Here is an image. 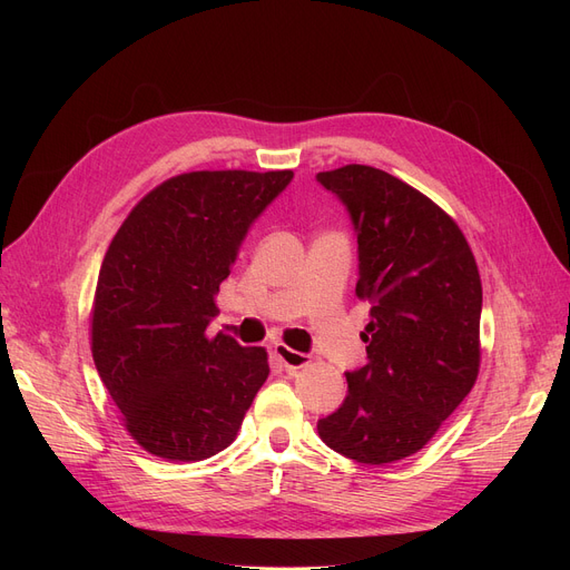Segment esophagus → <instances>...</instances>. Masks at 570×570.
Masks as SVG:
<instances>
[{
	"instance_id": "1",
	"label": "esophagus",
	"mask_w": 570,
	"mask_h": 570,
	"mask_svg": "<svg viewBox=\"0 0 570 570\" xmlns=\"http://www.w3.org/2000/svg\"><path fill=\"white\" fill-rule=\"evenodd\" d=\"M275 355H277V361L286 367V372H297V370H303L305 365H309V357L305 353L293 351L284 344H275Z\"/></svg>"
}]
</instances>
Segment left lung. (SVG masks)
<instances>
[{"label":"left lung","instance_id":"left-lung-1","mask_svg":"<svg viewBox=\"0 0 570 570\" xmlns=\"http://www.w3.org/2000/svg\"><path fill=\"white\" fill-rule=\"evenodd\" d=\"M357 237L355 293L370 303L367 363L346 372L342 406L318 421L335 453L404 460L436 434L478 376L483 286L466 237L391 173L351 164L316 175Z\"/></svg>","mask_w":570,"mask_h":570}]
</instances>
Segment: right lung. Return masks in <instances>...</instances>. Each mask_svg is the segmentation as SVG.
Returning <instances> with one entry per match:
<instances>
[{
  "mask_svg": "<svg viewBox=\"0 0 570 570\" xmlns=\"http://www.w3.org/2000/svg\"><path fill=\"white\" fill-rule=\"evenodd\" d=\"M293 170H196L149 191L115 233L92 307V355L129 434L164 460L233 443L269 367L261 346L209 340L239 245Z\"/></svg>",
  "mask_w": 570,
  "mask_h": 570,
  "instance_id": "add662e5",
  "label": "right lung"
}]
</instances>
